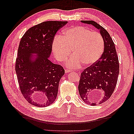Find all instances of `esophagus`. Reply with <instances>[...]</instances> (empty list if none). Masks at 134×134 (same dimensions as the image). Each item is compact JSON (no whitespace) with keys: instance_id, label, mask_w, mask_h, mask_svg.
<instances>
[{"instance_id":"1","label":"esophagus","mask_w":134,"mask_h":134,"mask_svg":"<svg viewBox=\"0 0 134 134\" xmlns=\"http://www.w3.org/2000/svg\"><path fill=\"white\" fill-rule=\"evenodd\" d=\"M71 71H72V70H69V69H65V73H68V72H70Z\"/></svg>"}]
</instances>
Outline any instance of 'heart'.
<instances>
[{"label":"heart","instance_id":"1","mask_svg":"<svg viewBox=\"0 0 134 134\" xmlns=\"http://www.w3.org/2000/svg\"><path fill=\"white\" fill-rule=\"evenodd\" d=\"M104 47V40L98 32H91L82 26H72L64 30L62 36H56L51 44L52 52L59 62H64L70 55L65 65L79 68L83 64L91 66L99 60Z\"/></svg>","mask_w":134,"mask_h":134}]
</instances>
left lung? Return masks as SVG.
Here are the masks:
<instances>
[{"instance_id": "8db88e82", "label": "left lung", "mask_w": 134, "mask_h": 134, "mask_svg": "<svg viewBox=\"0 0 134 134\" xmlns=\"http://www.w3.org/2000/svg\"><path fill=\"white\" fill-rule=\"evenodd\" d=\"M99 30L104 42L99 59L82 72L78 86L81 98L91 106L106 102L114 91L119 74V63L114 42L104 28L93 21H81Z\"/></svg>"}]
</instances>
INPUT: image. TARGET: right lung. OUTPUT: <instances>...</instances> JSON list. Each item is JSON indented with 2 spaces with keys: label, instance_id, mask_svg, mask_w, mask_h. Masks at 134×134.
<instances>
[{
  "label": "right lung",
  "instance_id": "obj_1",
  "mask_svg": "<svg viewBox=\"0 0 134 134\" xmlns=\"http://www.w3.org/2000/svg\"><path fill=\"white\" fill-rule=\"evenodd\" d=\"M67 23L42 22L28 30L20 41L15 72L22 95L34 106H48L57 97L59 82L65 70L48 58L56 32Z\"/></svg>",
  "mask_w": 134,
  "mask_h": 134
}]
</instances>
